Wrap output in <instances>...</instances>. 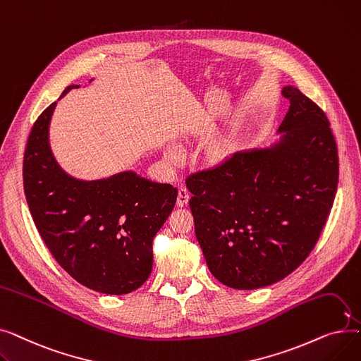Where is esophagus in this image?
Instances as JSON below:
<instances>
[{
	"mask_svg": "<svg viewBox=\"0 0 361 361\" xmlns=\"http://www.w3.org/2000/svg\"><path fill=\"white\" fill-rule=\"evenodd\" d=\"M188 199H190V193H188L187 188L181 187L178 190V196H177V206L178 207H183L188 203Z\"/></svg>",
	"mask_w": 361,
	"mask_h": 361,
	"instance_id": "obj_1",
	"label": "esophagus"
}]
</instances>
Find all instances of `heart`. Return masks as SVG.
I'll return each mask as SVG.
<instances>
[{"mask_svg": "<svg viewBox=\"0 0 361 361\" xmlns=\"http://www.w3.org/2000/svg\"><path fill=\"white\" fill-rule=\"evenodd\" d=\"M164 157H165V161H166L169 165L176 166V165H178V164L181 162V159H183V149H181L178 145H176V143H171V145H168V146L165 147ZM216 157H218V159H224V158H225L224 149H218V150H216Z\"/></svg>", "mask_w": 361, "mask_h": 361, "instance_id": "1", "label": "heart"}]
</instances>
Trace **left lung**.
<instances>
[{"label": "left lung", "instance_id": "1", "mask_svg": "<svg viewBox=\"0 0 361 361\" xmlns=\"http://www.w3.org/2000/svg\"><path fill=\"white\" fill-rule=\"evenodd\" d=\"M282 97L290 108L274 143L185 181L207 268L230 288H263L297 269L334 203L338 150L325 112L297 87Z\"/></svg>", "mask_w": 361, "mask_h": 361}]
</instances>
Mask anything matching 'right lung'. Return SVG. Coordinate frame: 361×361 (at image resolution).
<instances>
[{
	"instance_id": "obj_1",
	"label": "right lung",
	"mask_w": 361,
	"mask_h": 361,
	"mask_svg": "<svg viewBox=\"0 0 361 361\" xmlns=\"http://www.w3.org/2000/svg\"><path fill=\"white\" fill-rule=\"evenodd\" d=\"M75 87L70 85L61 98ZM55 106L36 120L25 152L23 185L32 218L71 278L102 294H128L152 272V241L174 209L177 188L131 169L98 180L66 173L49 145Z\"/></svg>"
}]
</instances>
